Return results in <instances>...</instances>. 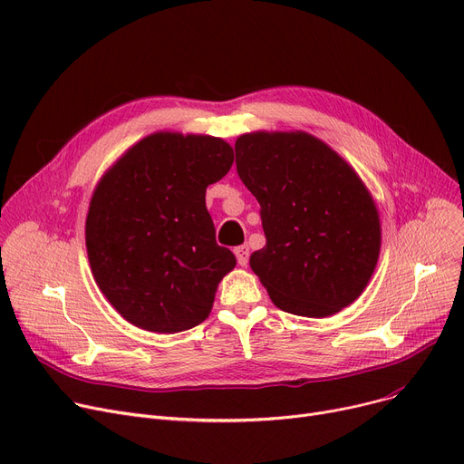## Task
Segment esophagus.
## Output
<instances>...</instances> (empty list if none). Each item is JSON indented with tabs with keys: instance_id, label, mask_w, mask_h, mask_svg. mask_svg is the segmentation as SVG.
I'll return each instance as SVG.
<instances>
[{
	"instance_id": "34e87169",
	"label": "esophagus",
	"mask_w": 464,
	"mask_h": 464,
	"mask_svg": "<svg viewBox=\"0 0 464 464\" xmlns=\"http://www.w3.org/2000/svg\"><path fill=\"white\" fill-rule=\"evenodd\" d=\"M233 252H235L237 261H238V265H240V266H246V265H248V257H250V250H248V246H245V245H242V246H237Z\"/></svg>"
}]
</instances>
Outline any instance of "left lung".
<instances>
[{
	"instance_id": "left-lung-1",
	"label": "left lung",
	"mask_w": 464,
	"mask_h": 464,
	"mask_svg": "<svg viewBox=\"0 0 464 464\" xmlns=\"http://www.w3.org/2000/svg\"><path fill=\"white\" fill-rule=\"evenodd\" d=\"M237 173L261 207L266 245L250 256L284 312L327 318L367 287L380 214L355 169L306 131H254L235 142Z\"/></svg>"
}]
</instances>
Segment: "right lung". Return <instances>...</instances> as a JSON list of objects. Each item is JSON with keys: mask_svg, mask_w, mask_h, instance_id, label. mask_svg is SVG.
Here are the masks:
<instances>
[{"mask_svg": "<svg viewBox=\"0 0 464 464\" xmlns=\"http://www.w3.org/2000/svg\"><path fill=\"white\" fill-rule=\"evenodd\" d=\"M233 158L219 137L158 131L97 182L86 216L90 269L131 325L170 334L208 318L218 284L237 259L216 245L205 193Z\"/></svg>", "mask_w": 464, "mask_h": 464, "instance_id": "1", "label": "right lung"}]
</instances>
